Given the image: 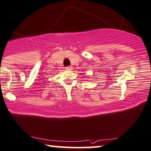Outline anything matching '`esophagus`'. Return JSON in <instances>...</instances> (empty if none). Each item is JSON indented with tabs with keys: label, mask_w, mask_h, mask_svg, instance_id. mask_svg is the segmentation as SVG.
I'll return each instance as SVG.
<instances>
[{
	"label": "esophagus",
	"mask_w": 151,
	"mask_h": 151,
	"mask_svg": "<svg viewBox=\"0 0 151 151\" xmlns=\"http://www.w3.org/2000/svg\"><path fill=\"white\" fill-rule=\"evenodd\" d=\"M66 70H71L72 69V67L70 66H68L66 67Z\"/></svg>",
	"instance_id": "34e87169"
}]
</instances>
